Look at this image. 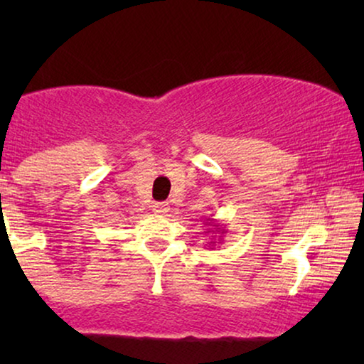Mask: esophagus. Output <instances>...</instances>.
Instances as JSON below:
<instances>
[{
	"label": "esophagus",
	"mask_w": 364,
	"mask_h": 364,
	"mask_svg": "<svg viewBox=\"0 0 364 364\" xmlns=\"http://www.w3.org/2000/svg\"><path fill=\"white\" fill-rule=\"evenodd\" d=\"M152 210L159 213V215H164V213L168 212V203L167 202H156L152 205Z\"/></svg>",
	"instance_id": "1"
}]
</instances>
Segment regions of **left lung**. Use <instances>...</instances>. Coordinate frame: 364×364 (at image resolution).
I'll use <instances>...</instances> for the list:
<instances>
[{"label":"left lung","instance_id":"8db88e82","mask_svg":"<svg viewBox=\"0 0 364 364\" xmlns=\"http://www.w3.org/2000/svg\"><path fill=\"white\" fill-rule=\"evenodd\" d=\"M203 225H207V227H210V228H207V232L205 233H218V243H220V240H222V237H223V233H225V227L223 225H220V223H217V220L215 218H212V217H208V218H205V220H203ZM217 243V238L215 237H212L210 238V242H208V245H215Z\"/></svg>","mask_w":364,"mask_h":364}]
</instances>
